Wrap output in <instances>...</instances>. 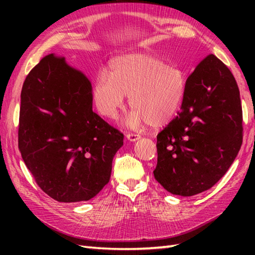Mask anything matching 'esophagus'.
<instances>
[{
    "instance_id": "34e87169",
    "label": "esophagus",
    "mask_w": 255,
    "mask_h": 255,
    "mask_svg": "<svg viewBox=\"0 0 255 255\" xmlns=\"http://www.w3.org/2000/svg\"><path fill=\"white\" fill-rule=\"evenodd\" d=\"M126 137H127V139L129 140V141H137L138 139H140L139 134H137V133H130V132L127 133Z\"/></svg>"
}]
</instances>
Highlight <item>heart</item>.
Returning <instances> with one entry per match:
<instances>
[{
    "mask_svg": "<svg viewBox=\"0 0 255 255\" xmlns=\"http://www.w3.org/2000/svg\"><path fill=\"white\" fill-rule=\"evenodd\" d=\"M187 89L186 73L148 53H128L113 59L110 71H101L92 86V99L102 116L114 118L128 95L132 107L126 126L161 127L181 110Z\"/></svg>",
    "mask_w": 255,
    "mask_h": 255,
    "instance_id": "b5f03b06",
    "label": "heart"
}]
</instances>
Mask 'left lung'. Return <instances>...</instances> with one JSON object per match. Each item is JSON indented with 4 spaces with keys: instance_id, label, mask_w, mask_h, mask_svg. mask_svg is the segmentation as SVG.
<instances>
[{
    "instance_id": "obj_1",
    "label": "left lung",
    "mask_w": 255,
    "mask_h": 255,
    "mask_svg": "<svg viewBox=\"0 0 255 255\" xmlns=\"http://www.w3.org/2000/svg\"><path fill=\"white\" fill-rule=\"evenodd\" d=\"M177 114L156 136L153 174L171 194L193 196L226 174L242 144L239 88L217 57L207 56L189 75Z\"/></svg>"
}]
</instances>
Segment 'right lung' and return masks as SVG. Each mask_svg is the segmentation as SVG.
<instances>
[{"label":"right lung","mask_w":255,"mask_h":255,"mask_svg":"<svg viewBox=\"0 0 255 255\" xmlns=\"http://www.w3.org/2000/svg\"><path fill=\"white\" fill-rule=\"evenodd\" d=\"M92 84L64 58L48 55L20 93L18 148L42 191L61 203L90 200L110 182L124 134L92 110Z\"/></svg>","instance_id":"right-lung-1"}]
</instances>
